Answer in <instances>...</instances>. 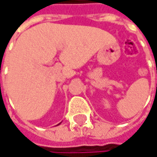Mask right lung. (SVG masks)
Segmentation results:
<instances>
[{"instance_id":"1","label":"right lung","mask_w":157,"mask_h":157,"mask_svg":"<svg viewBox=\"0 0 157 157\" xmlns=\"http://www.w3.org/2000/svg\"><path fill=\"white\" fill-rule=\"evenodd\" d=\"M59 124H58V125H59Z\"/></svg>"}]
</instances>
